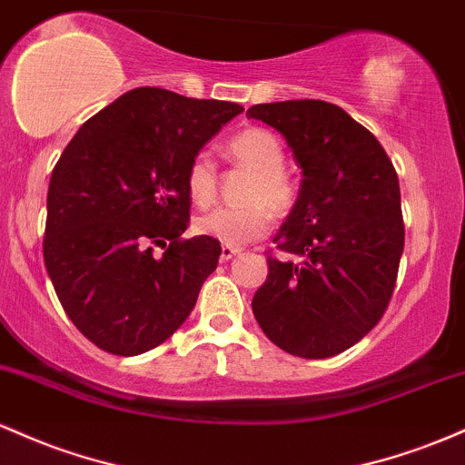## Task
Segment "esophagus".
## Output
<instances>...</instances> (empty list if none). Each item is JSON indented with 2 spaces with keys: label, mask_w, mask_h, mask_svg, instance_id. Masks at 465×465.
<instances>
[{
  "label": "esophagus",
  "mask_w": 465,
  "mask_h": 465,
  "mask_svg": "<svg viewBox=\"0 0 465 465\" xmlns=\"http://www.w3.org/2000/svg\"><path fill=\"white\" fill-rule=\"evenodd\" d=\"M242 252L239 248H231V246H223L222 248V261H231L232 257H237V254Z\"/></svg>",
  "instance_id": "obj_1"
}]
</instances>
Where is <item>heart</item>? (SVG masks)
Listing matches in <instances>:
<instances>
[{"label": "heart", "mask_w": 465, "mask_h": 465, "mask_svg": "<svg viewBox=\"0 0 465 465\" xmlns=\"http://www.w3.org/2000/svg\"><path fill=\"white\" fill-rule=\"evenodd\" d=\"M228 153L239 164L254 171L252 182L246 191L250 204L237 208H215L206 215L197 217L193 228L197 234L223 246L239 248L243 243L263 237L272 226V212L288 213L299 197V186L283 171L285 149L281 140L268 129H243L232 135L228 143ZM184 186L193 204L208 206L217 195V164L206 151L191 158L184 173Z\"/></svg>", "instance_id": "heart-1"}]
</instances>
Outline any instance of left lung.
<instances>
[{
  "label": "left lung",
  "instance_id": "8db88e82",
  "mask_svg": "<svg viewBox=\"0 0 465 465\" xmlns=\"http://www.w3.org/2000/svg\"><path fill=\"white\" fill-rule=\"evenodd\" d=\"M288 140L302 180L252 299L265 336L299 358H331L387 312L404 250L400 182L378 138L325 101L252 105Z\"/></svg>",
  "mask_w": 465,
  "mask_h": 465
}]
</instances>
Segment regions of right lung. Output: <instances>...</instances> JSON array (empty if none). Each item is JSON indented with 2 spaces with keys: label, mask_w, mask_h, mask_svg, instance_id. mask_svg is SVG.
Masks as SVG:
<instances>
[{
  "label": "right lung",
  "mask_w": 465,
  "mask_h": 465,
  "mask_svg": "<svg viewBox=\"0 0 465 465\" xmlns=\"http://www.w3.org/2000/svg\"><path fill=\"white\" fill-rule=\"evenodd\" d=\"M242 112L237 103L135 87L87 120L61 153L44 261L65 314L96 347L138 356L189 318L222 246L202 234L182 239L186 166Z\"/></svg>",
  "instance_id": "add662e5"
}]
</instances>
